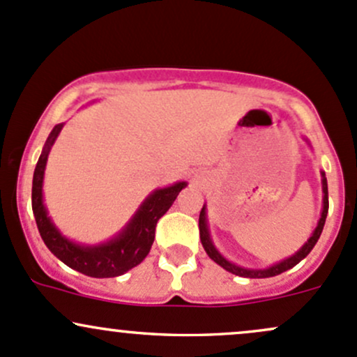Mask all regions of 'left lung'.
<instances>
[{
  "label": "left lung",
  "instance_id": "obj_1",
  "mask_svg": "<svg viewBox=\"0 0 357 357\" xmlns=\"http://www.w3.org/2000/svg\"><path fill=\"white\" fill-rule=\"evenodd\" d=\"M303 139H305L306 144H308V146L312 148V144H310V141L306 139V137H303ZM320 175H321V192H324V195H321L320 220H318L315 229H313V231H312L310 238L301 245L300 250L294 252L293 255L286 257V259L279 260V262L272 264V266H269V267H264V269H257V267L238 266V264H235V262H231V260L226 259V257L221 254L220 250H218V247H216V245H214L213 236H211V231H209L208 204H206V202H204V206H202V209H201V214H199V235H201V243H202V247H204L206 254L209 255V259L214 260V262H216L218 266L223 267L225 271L231 272V274L240 275V278H250V279L272 278V275L282 274V272L293 269V267L296 266V264H300L301 260L305 259V257L313 250V247H315L318 238H320V235H321V229H324L325 220H327V213H328L327 177H325V172H321V170H320Z\"/></svg>",
  "mask_w": 357,
  "mask_h": 357
}]
</instances>
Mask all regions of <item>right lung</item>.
Masks as SVG:
<instances>
[{
    "mask_svg": "<svg viewBox=\"0 0 357 357\" xmlns=\"http://www.w3.org/2000/svg\"><path fill=\"white\" fill-rule=\"evenodd\" d=\"M63 128L64 122L54 126L42 148L39 162L33 172L32 209L37 228L49 250L68 267L90 278H117L146 259L155 241L156 223L170 209L180 190L185 189L187 182H175L168 187L153 190L141 202L131 220L122 226V229H119L112 238L95 245L79 243V241L68 238L49 216L44 202L45 165H47L52 144L56 143Z\"/></svg>",
    "mask_w": 357,
    "mask_h": 357,
    "instance_id": "right-lung-1",
    "label": "right lung"
}]
</instances>
